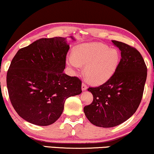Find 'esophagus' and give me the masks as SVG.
Returning a JSON list of instances; mask_svg holds the SVG:
<instances>
[{"label":"esophagus","instance_id":"34e87169","mask_svg":"<svg viewBox=\"0 0 154 154\" xmlns=\"http://www.w3.org/2000/svg\"><path fill=\"white\" fill-rule=\"evenodd\" d=\"M87 89V85L85 82H82V89L83 91H85V90H86Z\"/></svg>","mask_w":154,"mask_h":154}]
</instances>
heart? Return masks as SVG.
<instances>
[{
    "label": "heart",
    "instance_id": "1",
    "mask_svg": "<svg viewBox=\"0 0 154 154\" xmlns=\"http://www.w3.org/2000/svg\"><path fill=\"white\" fill-rule=\"evenodd\" d=\"M119 62L117 50L111 49L102 43H86L74 48L73 56L68 57L67 63L74 69L85 65V74L87 79L94 84L105 82L114 75Z\"/></svg>",
    "mask_w": 154,
    "mask_h": 154
}]
</instances>
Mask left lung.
I'll return each instance as SVG.
<instances>
[{"label": "left lung", "mask_w": 154, "mask_h": 154, "mask_svg": "<svg viewBox=\"0 0 154 154\" xmlns=\"http://www.w3.org/2000/svg\"><path fill=\"white\" fill-rule=\"evenodd\" d=\"M121 50V58L114 75L106 82L89 87L93 101L84 107L88 120L95 126L114 127L133 115L143 97L147 67L141 54L134 47L112 40Z\"/></svg>", "instance_id": "left-lung-1"}]
</instances>
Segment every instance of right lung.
<instances>
[{
    "mask_svg": "<svg viewBox=\"0 0 154 154\" xmlns=\"http://www.w3.org/2000/svg\"><path fill=\"white\" fill-rule=\"evenodd\" d=\"M69 49L66 38H41L21 48L13 58L7 72L8 91L23 119L50 125L61 116L68 97L82 92L80 79L63 72Z\"/></svg>",
    "mask_w": 154,
    "mask_h": 154,
    "instance_id": "right-lung-1",
    "label": "right lung"
}]
</instances>
